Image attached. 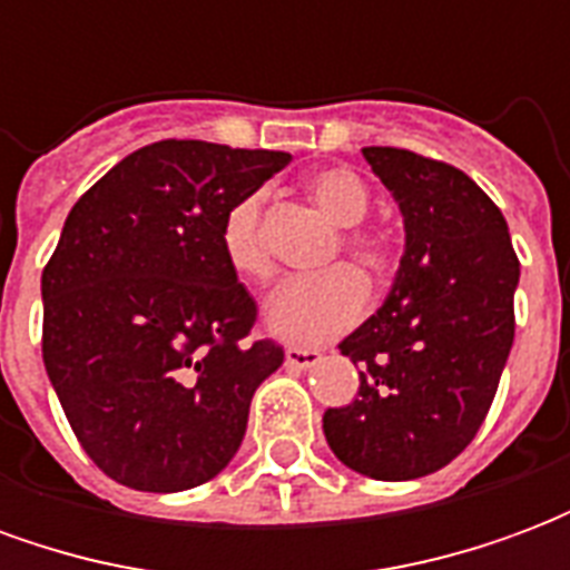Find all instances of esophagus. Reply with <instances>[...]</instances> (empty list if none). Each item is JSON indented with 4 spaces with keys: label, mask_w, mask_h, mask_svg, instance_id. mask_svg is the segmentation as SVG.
<instances>
[{
    "label": "esophagus",
    "mask_w": 570,
    "mask_h": 570,
    "mask_svg": "<svg viewBox=\"0 0 570 570\" xmlns=\"http://www.w3.org/2000/svg\"><path fill=\"white\" fill-rule=\"evenodd\" d=\"M284 357L289 370H311L321 360V351L317 347H286Z\"/></svg>",
    "instance_id": "esophagus-1"
}]
</instances>
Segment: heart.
<instances>
[{"label": "heart", "instance_id": "obj_1", "mask_svg": "<svg viewBox=\"0 0 570 570\" xmlns=\"http://www.w3.org/2000/svg\"><path fill=\"white\" fill-rule=\"evenodd\" d=\"M308 198L321 207L333 223L345 225L342 244L335 256L345 253L370 277H384L394 265V244L379 228L360 225L370 213L372 195L366 179L351 167H321L305 179ZM219 247L228 268L247 281L265 284L272 281L274 262L262 240V191H249L235 200L219 225ZM370 302V286L363 274L351 265H335L317 277H302L284 284L265 308V321L274 335L298 345L326 342L347 333L363 317Z\"/></svg>", "mask_w": 570, "mask_h": 570}]
</instances>
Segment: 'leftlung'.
<instances>
[{
  "label": "left lung",
  "instance_id": "left-lung-1",
  "mask_svg": "<svg viewBox=\"0 0 570 570\" xmlns=\"http://www.w3.org/2000/svg\"><path fill=\"white\" fill-rule=\"evenodd\" d=\"M363 158L403 210L406 253L387 302L338 345L363 370L360 391L326 409L323 433L351 470L403 482L454 461L489 415L513 347L519 259L464 170L396 146Z\"/></svg>",
  "mask_w": 570,
  "mask_h": 570
}]
</instances>
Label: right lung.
I'll list each match as a JSON object with an SVG mask.
<instances>
[{
	"instance_id": "right-lung-1",
	"label": "right lung",
	"mask_w": 570,
	"mask_h": 570,
	"mask_svg": "<svg viewBox=\"0 0 570 570\" xmlns=\"http://www.w3.org/2000/svg\"><path fill=\"white\" fill-rule=\"evenodd\" d=\"M289 161L161 140L69 210L42 272V360L81 449L121 485L195 489L235 458L284 347L247 342L259 311L225 262L219 225Z\"/></svg>"
}]
</instances>
